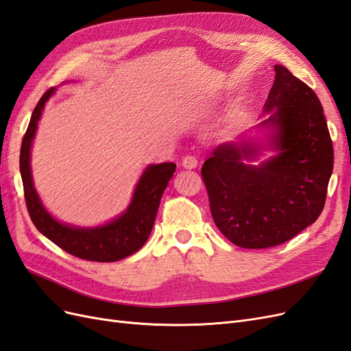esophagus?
<instances>
[{"instance_id": "obj_1", "label": "esophagus", "mask_w": 351, "mask_h": 351, "mask_svg": "<svg viewBox=\"0 0 351 351\" xmlns=\"http://www.w3.org/2000/svg\"><path fill=\"white\" fill-rule=\"evenodd\" d=\"M182 165L184 168H187V169H193V168L197 167V159L195 156H192V155H187V156L183 158Z\"/></svg>"}]
</instances>
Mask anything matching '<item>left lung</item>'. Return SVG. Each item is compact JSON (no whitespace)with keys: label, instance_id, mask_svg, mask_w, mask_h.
<instances>
[{"label":"left lung","instance_id":"left-lung-1","mask_svg":"<svg viewBox=\"0 0 351 351\" xmlns=\"http://www.w3.org/2000/svg\"><path fill=\"white\" fill-rule=\"evenodd\" d=\"M263 124L277 127L281 152L261 167L241 162L249 145H222L200 173L215 226L244 249H267L295 237L319 218L334 167V147L319 98L284 66L265 104Z\"/></svg>","mask_w":351,"mask_h":351}]
</instances>
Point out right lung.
Segmentation results:
<instances>
[{
	"instance_id": "add662e5",
	"label": "right lung",
	"mask_w": 351,
	"mask_h": 351,
	"mask_svg": "<svg viewBox=\"0 0 351 351\" xmlns=\"http://www.w3.org/2000/svg\"><path fill=\"white\" fill-rule=\"evenodd\" d=\"M54 88L48 89L32 112L27 130L20 147V174L23 180L29 217L38 231L73 256L93 262H115L136 253L149 237L164 190L174 176L176 164L151 165L136 186L133 200L124 214L99 228H73L62 226L42 206L30 176V145L38 120Z\"/></svg>"
}]
</instances>
